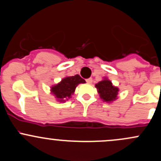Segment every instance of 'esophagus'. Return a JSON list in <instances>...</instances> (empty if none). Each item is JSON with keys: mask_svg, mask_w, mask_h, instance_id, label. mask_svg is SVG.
<instances>
[{"mask_svg": "<svg viewBox=\"0 0 161 161\" xmlns=\"http://www.w3.org/2000/svg\"><path fill=\"white\" fill-rule=\"evenodd\" d=\"M86 81H87V84H92L93 80H92V78H88V79H87V80H86Z\"/></svg>", "mask_w": 161, "mask_h": 161, "instance_id": "34e87169", "label": "esophagus"}]
</instances>
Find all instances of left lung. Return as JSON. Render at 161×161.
<instances>
[{
	"label": "left lung",
	"mask_w": 161,
	"mask_h": 161,
	"mask_svg": "<svg viewBox=\"0 0 161 161\" xmlns=\"http://www.w3.org/2000/svg\"><path fill=\"white\" fill-rule=\"evenodd\" d=\"M95 87L97 89L101 98L105 102H112L117 99L119 88L112 85V81L105 78L95 84Z\"/></svg>",
	"instance_id": "8db88e82"
}]
</instances>
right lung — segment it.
<instances>
[{
	"label": "right lung",
	"instance_id": "obj_1",
	"mask_svg": "<svg viewBox=\"0 0 161 161\" xmlns=\"http://www.w3.org/2000/svg\"><path fill=\"white\" fill-rule=\"evenodd\" d=\"M85 80L81 78L80 75L67 77L59 83L51 87V93L55 95L59 102H66L70 98L71 95L75 92V89L79 84H84Z\"/></svg>",
	"mask_w": 161,
	"mask_h": 161
}]
</instances>
